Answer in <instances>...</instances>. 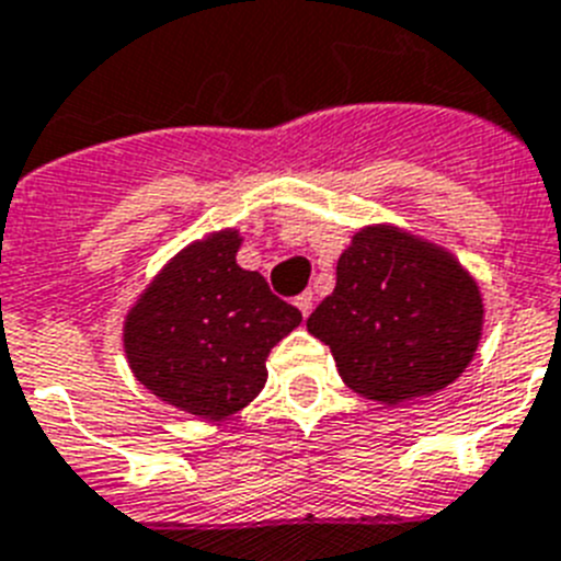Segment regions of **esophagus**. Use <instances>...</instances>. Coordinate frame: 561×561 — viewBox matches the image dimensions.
Masks as SVG:
<instances>
[{
    "label": "esophagus",
    "mask_w": 561,
    "mask_h": 561,
    "mask_svg": "<svg viewBox=\"0 0 561 561\" xmlns=\"http://www.w3.org/2000/svg\"><path fill=\"white\" fill-rule=\"evenodd\" d=\"M296 308L302 310V317H308L310 310H313V294H310V290H305V294L296 296Z\"/></svg>",
    "instance_id": "1"
}]
</instances>
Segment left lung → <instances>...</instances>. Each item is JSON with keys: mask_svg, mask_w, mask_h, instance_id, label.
I'll return each mask as SVG.
<instances>
[{"mask_svg": "<svg viewBox=\"0 0 561 561\" xmlns=\"http://www.w3.org/2000/svg\"><path fill=\"white\" fill-rule=\"evenodd\" d=\"M479 282L442 244L397 225H365L336 262V288L308 319L342 382L379 404L448 388L477 356Z\"/></svg>", "mask_w": 561, "mask_h": 561, "instance_id": "1", "label": "left lung"}]
</instances>
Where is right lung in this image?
<instances>
[{"instance_id": "right-lung-1", "label": "right lung", "mask_w": 561, "mask_h": 561, "mask_svg": "<svg viewBox=\"0 0 561 561\" xmlns=\"http://www.w3.org/2000/svg\"><path fill=\"white\" fill-rule=\"evenodd\" d=\"M242 233L214 230L164 262L122 324L134 376L157 399L199 419H228L259 397L265 362L302 313L262 273L237 265Z\"/></svg>"}]
</instances>
